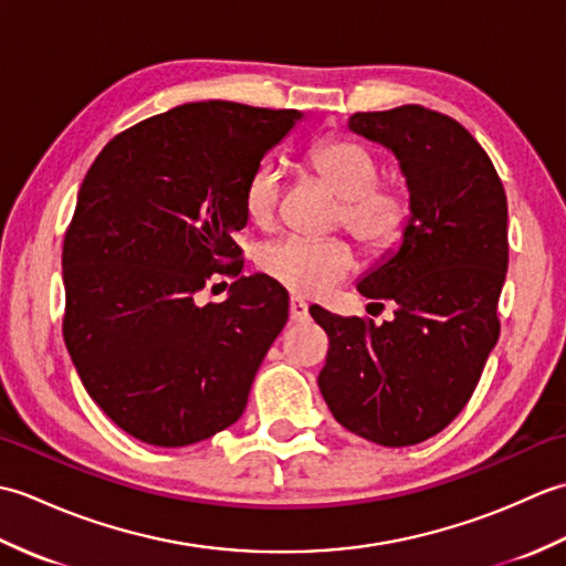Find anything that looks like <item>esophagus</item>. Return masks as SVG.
I'll list each match as a JSON object with an SVG mask.
<instances>
[{
  "mask_svg": "<svg viewBox=\"0 0 566 566\" xmlns=\"http://www.w3.org/2000/svg\"><path fill=\"white\" fill-rule=\"evenodd\" d=\"M306 316H308L306 302H302V298L292 296V302H290V318H292L294 323H302V321H306Z\"/></svg>",
  "mask_w": 566,
  "mask_h": 566,
  "instance_id": "1",
  "label": "esophagus"
}]
</instances>
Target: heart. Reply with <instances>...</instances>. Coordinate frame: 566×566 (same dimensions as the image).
Listing matches in <instances>:
<instances>
[{
  "label": "heart",
  "mask_w": 566,
  "mask_h": 566,
  "mask_svg": "<svg viewBox=\"0 0 566 566\" xmlns=\"http://www.w3.org/2000/svg\"><path fill=\"white\" fill-rule=\"evenodd\" d=\"M308 167L340 197V221L369 250H387L413 216L401 182H377V160L363 143L328 138L308 150ZM282 191V167L262 160L243 189V209L255 226H270ZM260 268L286 290L323 296L355 268V250L343 238L286 235L260 250Z\"/></svg>",
  "instance_id": "1"
}]
</instances>
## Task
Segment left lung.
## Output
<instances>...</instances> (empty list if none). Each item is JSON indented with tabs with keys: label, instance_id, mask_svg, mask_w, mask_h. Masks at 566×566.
<instances>
[{
	"label": "left lung",
	"instance_id": "8db88e82",
	"mask_svg": "<svg viewBox=\"0 0 566 566\" xmlns=\"http://www.w3.org/2000/svg\"><path fill=\"white\" fill-rule=\"evenodd\" d=\"M347 128L394 153L413 216L399 248L357 280L363 296L396 304L394 321L308 308L328 333L318 387L343 428L406 448L450 426L499 340L506 191L474 136L440 112H359Z\"/></svg>",
	"mask_w": 566,
	"mask_h": 566
}]
</instances>
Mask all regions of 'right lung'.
<instances>
[{
	"label": "right lung",
	"instance_id": "add662e5",
	"mask_svg": "<svg viewBox=\"0 0 566 566\" xmlns=\"http://www.w3.org/2000/svg\"><path fill=\"white\" fill-rule=\"evenodd\" d=\"M296 109L195 102L106 143L63 243V335L84 389L128 436L185 448L243 416L290 294L238 276L197 304L211 274H240L250 172L302 122Z\"/></svg>",
	"mask_w": 566,
	"mask_h": 566
}]
</instances>
